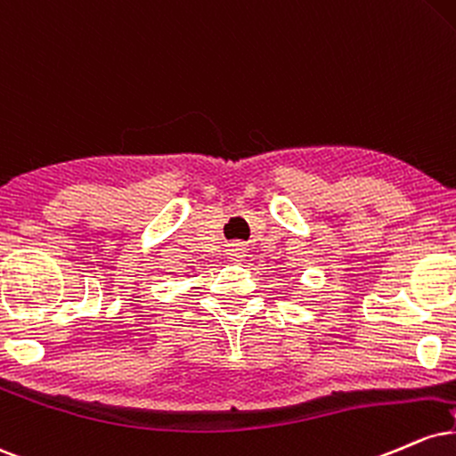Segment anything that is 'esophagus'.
Returning a JSON list of instances; mask_svg holds the SVG:
<instances>
[{
  "label": "esophagus",
  "mask_w": 456,
  "mask_h": 456,
  "mask_svg": "<svg viewBox=\"0 0 456 456\" xmlns=\"http://www.w3.org/2000/svg\"><path fill=\"white\" fill-rule=\"evenodd\" d=\"M226 256L230 260H243L245 258V248L240 243H230L226 249Z\"/></svg>",
  "instance_id": "esophagus-1"
}]
</instances>
